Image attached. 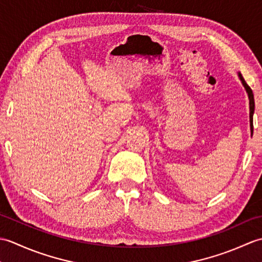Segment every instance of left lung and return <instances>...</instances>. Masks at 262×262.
Here are the masks:
<instances>
[{"mask_svg": "<svg viewBox=\"0 0 262 262\" xmlns=\"http://www.w3.org/2000/svg\"><path fill=\"white\" fill-rule=\"evenodd\" d=\"M238 76H240V80L242 81V84L246 88V90L248 92V96H249V100H250V126H251V132L253 129V113H254V99H253V93L251 88H250L247 82L244 81L243 76L241 75V73H238Z\"/></svg>", "mask_w": 262, "mask_h": 262, "instance_id": "obj_1", "label": "left lung"}]
</instances>
